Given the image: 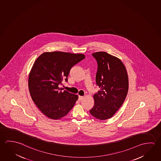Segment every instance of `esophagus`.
Returning a JSON list of instances; mask_svg holds the SVG:
<instances>
[{"label": "esophagus", "instance_id": "34e87169", "mask_svg": "<svg viewBox=\"0 0 161 161\" xmlns=\"http://www.w3.org/2000/svg\"><path fill=\"white\" fill-rule=\"evenodd\" d=\"M84 97H83V96H80V95H79V100H82L83 98Z\"/></svg>", "mask_w": 161, "mask_h": 161}]
</instances>
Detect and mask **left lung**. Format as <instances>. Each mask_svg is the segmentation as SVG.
Segmentation results:
<instances>
[{"label":"left lung","instance_id":"obj_1","mask_svg":"<svg viewBox=\"0 0 161 161\" xmlns=\"http://www.w3.org/2000/svg\"><path fill=\"white\" fill-rule=\"evenodd\" d=\"M97 62L96 84L100 90L94 95L90 113L100 120L110 119L123 104L129 89L126 69L122 61L104 52L92 54Z\"/></svg>","mask_w":161,"mask_h":161}]
</instances>
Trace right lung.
<instances>
[{
  "label": "right lung",
  "instance_id": "add662e5",
  "mask_svg": "<svg viewBox=\"0 0 161 161\" xmlns=\"http://www.w3.org/2000/svg\"><path fill=\"white\" fill-rule=\"evenodd\" d=\"M85 58L82 54L62 52H45L35 62L29 77L32 99L48 118L58 119L73 108L78 95L59 87L67 82L70 69Z\"/></svg>",
  "mask_w": 161,
  "mask_h": 161
}]
</instances>
